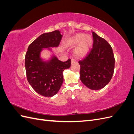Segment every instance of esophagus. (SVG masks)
<instances>
[{
	"mask_svg": "<svg viewBox=\"0 0 134 134\" xmlns=\"http://www.w3.org/2000/svg\"><path fill=\"white\" fill-rule=\"evenodd\" d=\"M75 62H76V60H75V59H72L71 60V64L75 63Z\"/></svg>",
	"mask_w": 134,
	"mask_h": 134,
	"instance_id": "34e87169",
	"label": "esophagus"
}]
</instances>
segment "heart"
<instances>
[{
  "label": "heart",
  "mask_w": 134,
  "mask_h": 134,
  "mask_svg": "<svg viewBox=\"0 0 134 134\" xmlns=\"http://www.w3.org/2000/svg\"><path fill=\"white\" fill-rule=\"evenodd\" d=\"M92 38L90 35L84 34H77L69 40L71 45L78 44L75 50V54L78 56H83L87 54L92 43Z\"/></svg>",
  "instance_id": "heart-1"
}]
</instances>
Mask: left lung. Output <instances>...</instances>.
<instances>
[{
    "instance_id": "1",
    "label": "left lung",
    "mask_w": 134,
    "mask_h": 134,
    "mask_svg": "<svg viewBox=\"0 0 134 134\" xmlns=\"http://www.w3.org/2000/svg\"><path fill=\"white\" fill-rule=\"evenodd\" d=\"M93 47L86 57L79 61L80 78L92 90H99L110 82L115 69L112 48L106 40L92 32Z\"/></svg>"
}]
</instances>
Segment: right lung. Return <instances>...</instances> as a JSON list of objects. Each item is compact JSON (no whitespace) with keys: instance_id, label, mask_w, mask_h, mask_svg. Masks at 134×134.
I'll return each mask as SVG.
<instances>
[{"instance_id":"1","label":"right lung","mask_w":134,"mask_h":134,"mask_svg":"<svg viewBox=\"0 0 134 134\" xmlns=\"http://www.w3.org/2000/svg\"><path fill=\"white\" fill-rule=\"evenodd\" d=\"M62 37L57 30L43 34L30 44L26 52L28 82L38 94L44 97H52L58 92L63 83V71L71 65L70 59L64 62L54 57L46 63L40 58L43 48L58 46Z\"/></svg>"}]
</instances>
